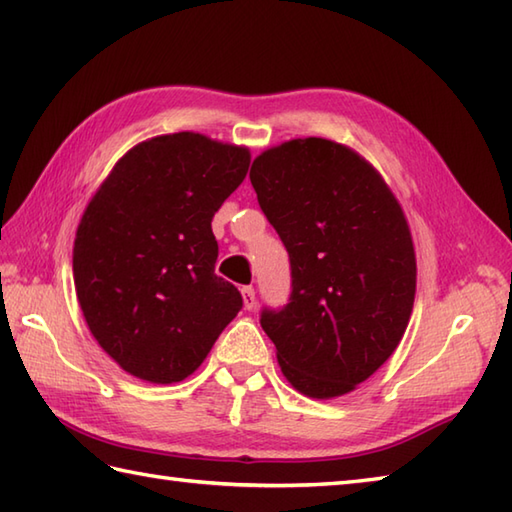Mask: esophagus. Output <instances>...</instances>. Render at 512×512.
I'll use <instances>...</instances> for the list:
<instances>
[{"instance_id": "esophagus-1", "label": "esophagus", "mask_w": 512, "mask_h": 512, "mask_svg": "<svg viewBox=\"0 0 512 512\" xmlns=\"http://www.w3.org/2000/svg\"><path fill=\"white\" fill-rule=\"evenodd\" d=\"M242 297H244V308L246 310H255L257 308V297H255V288L253 286H244L242 288Z\"/></svg>"}]
</instances>
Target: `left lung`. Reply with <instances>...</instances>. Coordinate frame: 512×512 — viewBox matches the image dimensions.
<instances>
[{
  "mask_svg": "<svg viewBox=\"0 0 512 512\" xmlns=\"http://www.w3.org/2000/svg\"><path fill=\"white\" fill-rule=\"evenodd\" d=\"M250 182L290 257L292 290L262 310L288 383L352 391L394 354L416 295V253L394 193L350 147L295 138L253 160Z\"/></svg>",
  "mask_w": 512,
  "mask_h": 512,
  "instance_id": "8db88e82",
  "label": "left lung"
}]
</instances>
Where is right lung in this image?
Listing matches in <instances>:
<instances>
[{
    "instance_id": "right-lung-1",
    "label": "right lung",
    "mask_w": 512,
    "mask_h": 512,
    "mask_svg": "<svg viewBox=\"0 0 512 512\" xmlns=\"http://www.w3.org/2000/svg\"><path fill=\"white\" fill-rule=\"evenodd\" d=\"M248 165L246 147L167 134L129 149L94 193L74 239L76 297L127 374L180 383L242 310L239 290L215 275L211 220Z\"/></svg>"
}]
</instances>
